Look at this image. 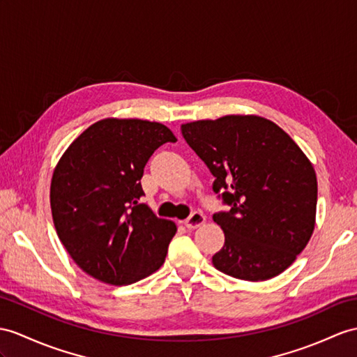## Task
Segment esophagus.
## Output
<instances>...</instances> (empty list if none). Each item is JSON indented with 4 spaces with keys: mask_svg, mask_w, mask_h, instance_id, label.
I'll return each mask as SVG.
<instances>
[{
    "mask_svg": "<svg viewBox=\"0 0 357 357\" xmlns=\"http://www.w3.org/2000/svg\"><path fill=\"white\" fill-rule=\"evenodd\" d=\"M204 222H206V216L202 212H192L186 218L185 225H186L189 230H194V229L202 227Z\"/></svg>",
    "mask_w": 357,
    "mask_h": 357,
    "instance_id": "obj_1",
    "label": "esophagus"
}]
</instances>
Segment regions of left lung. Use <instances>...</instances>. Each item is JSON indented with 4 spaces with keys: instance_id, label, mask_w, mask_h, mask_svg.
<instances>
[{
    "instance_id": "1",
    "label": "left lung",
    "mask_w": 357,
    "mask_h": 357,
    "mask_svg": "<svg viewBox=\"0 0 357 357\" xmlns=\"http://www.w3.org/2000/svg\"><path fill=\"white\" fill-rule=\"evenodd\" d=\"M181 135L215 177L227 212L213 215L224 247L212 257L221 273L262 282L283 273L315 227L317 174L288 133L255 115L181 126Z\"/></svg>"
}]
</instances>
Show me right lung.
Returning <instances> with one entry per match:
<instances>
[{"label": "right lung", "mask_w": 357, "mask_h": 357, "mask_svg": "<svg viewBox=\"0 0 357 357\" xmlns=\"http://www.w3.org/2000/svg\"><path fill=\"white\" fill-rule=\"evenodd\" d=\"M176 141L163 124L107 118L86 128L59 160L50 189L54 227L93 279L123 286L163 265L177 227L141 203V178L153 153Z\"/></svg>", "instance_id": "right-lung-1"}]
</instances>
